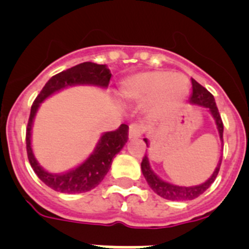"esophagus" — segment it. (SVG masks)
Instances as JSON below:
<instances>
[{
    "instance_id": "obj_1",
    "label": "esophagus",
    "mask_w": 249,
    "mask_h": 249,
    "mask_svg": "<svg viewBox=\"0 0 249 249\" xmlns=\"http://www.w3.org/2000/svg\"><path fill=\"white\" fill-rule=\"evenodd\" d=\"M144 131V125L140 123H133L129 126V138H139Z\"/></svg>"
}]
</instances>
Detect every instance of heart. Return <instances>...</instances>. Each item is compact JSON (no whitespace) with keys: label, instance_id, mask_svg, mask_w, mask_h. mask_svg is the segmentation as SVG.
I'll return each instance as SVG.
<instances>
[{"label":"heart","instance_id":"heart-1","mask_svg":"<svg viewBox=\"0 0 249 249\" xmlns=\"http://www.w3.org/2000/svg\"><path fill=\"white\" fill-rule=\"evenodd\" d=\"M123 94L134 99L156 100L176 104L189 93V82L182 74H170L166 71H147L135 75L123 83Z\"/></svg>","mask_w":249,"mask_h":249}]
</instances>
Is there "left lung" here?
<instances>
[{"label":"left lung","instance_id":"8db88e82","mask_svg":"<svg viewBox=\"0 0 249 249\" xmlns=\"http://www.w3.org/2000/svg\"><path fill=\"white\" fill-rule=\"evenodd\" d=\"M191 83L192 94L191 98H190V103L195 105H200V107H203V108H207L208 110L211 111L214 120H216L219 138H221V141L223 142V123L222 119H221V115H219L218 113V109H217L213 95H212L207 89L203 88L201 84H198L195 79H191ZM144 141L145 144L147 145V139H144ZM221 162H222V159L219 160L218 165H217L216 170L213 171L211 178H208L206 182H203L202 185L192 186V187H182V186L171 185V183L165 182V181L161 180L160 178H158V176L152 172V170L150 169L149 159H147L146 154H145V156L142 158V161H141V171H142L144 178H146L147 185H149L150 187H151L152 191L155 192V194H158L159 196L171 201H187L194 200V198L198 197L200 195H202L203 192L213 183V181L216 180L217 178V175H218Z\"/></svg>","mask_w":249,"mask_h":249}]
</instances>
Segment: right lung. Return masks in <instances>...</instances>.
<instances>
[{
    "instance_id": "add662e5",
    "label": "right lung",
    "mask_w": 249,
    "mask_h": 249,
    "mask_svg": "<svg viewBox=\"0 0 249 249\" xmlns=\"http://www.w3.org/2000/svg\"><path fill=\"white\" fill-rule=\"evenodd\" d=\"M110 78V71L104 64L84 62L53 75L46 83V86L33 102L26 130L27 155H28V160H30L33 171L51 189L58 192H64V194H80V192L90 191L94 187H97L105 178V175L108 174L114 156L123 149L126 142L127 136H129V126L126 124H122L114 131L105 133L100 138L93 154L77 169L62 175L49 174L38 165L33 155L32 147H31V129H32L33 118L37 113L38 107L51 94L66 87L75 86V84H93V86L105 88L108 87Z\"/></svg>"
}]
</instances>
